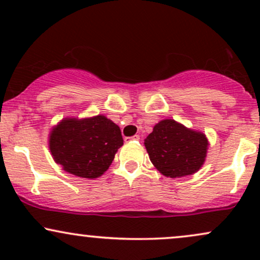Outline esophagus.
I'll return each instance as SVG.
<instances>
[{
    "label": "esophagus",
    "instance_id": "obj_1",
    "mask_svg": "<svg viewBox=\"0 0 260 260\" xmlns=\"http://www.w3.org/2000/svg\"><path fill=\"white\" fill-rule=\"evenodd\" d=\"M140 139V137L139 136H133V137H126V138H124V142L126 143H128V142H132V140H139Z\"/></svg>",
    "mask_w": 260,
    "mask_h": 260
}]
</instances>
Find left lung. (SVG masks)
<instances>
[{"label": "left lung", "mask_w": 260, "mask_h": 260, "mask_svg": "<svg viewBox=\"0 0 260 260\" xmlns=\"http://www.w3.org/2000/svg\"><path fill=\"white\" fill-rule=\"evenodd\" d=\"M153 165L166 177L193 175L204 164L208 139L204 133L189 129L175 120L155 124L144 140Z\"/></svg>", "instance_id": "left-lung-1"}]
</instances>
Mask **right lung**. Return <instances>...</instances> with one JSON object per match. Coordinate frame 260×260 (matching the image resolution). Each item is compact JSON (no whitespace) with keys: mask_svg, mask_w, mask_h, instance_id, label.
<instances>
[{"mask_svg":"<svg viewBox=\"0 0 260 260\" xmlns=\"http://www.w3.org/2000/svg\"><path fill=\"white\" fill-rule=\"evenodd\" d=\"M123 145L120 127L104 115L63 118L50 133L53 160L64 171L83 178H96L110 168Z\"/></svg>","mask_w":260,"mask_h":260,"instance_id":"right-lung-1","label":"right lung"}]
</instances>
